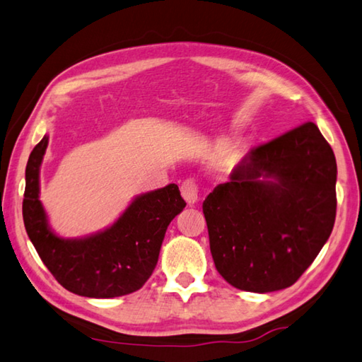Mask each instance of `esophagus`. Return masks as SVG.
<instances>
[{"instance_id":"esophagus-1","label":"esophagus","mask_w":362,"mask_h":362,"mask_svg":"<svg viewBox=\"0 0 362 362\" xmlns=\"http://www.w3.org/2000/svg\"><path fill=\"white\" fill-rule=\"evenodd\" d=\"M180 193L188 205H194L197 199H199V185H197L194 179H187L182 183Z\"/></svg>"}]
</instances>
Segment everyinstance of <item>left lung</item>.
<instances>
[{"instance_id":"8db88e82","label":"left lung","mask_w":362,"mask_h":362,"mask_svg":"<svg viewBox=\"0 0 362 362\" xmlns=\"http://www.w3.org/2000/svg\"><path fill=\"white\" fill-rule=\"evenodd\" d=\"M336 179L334 152L314 122L251 148L202 204L218 273L246 292L295 284L331 235Z\"/></svg>"}]
</instances>
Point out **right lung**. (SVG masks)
Here are the masks:
<instances>
[{
  "label": "right lung",
  "instance_id": "obj_1",
  "mask_svg": "<svg viewBox=\"0 0 362 362\" xmlns=\"http://www.w3.org/2000/svg\"><path fill=\"white\" fill-rule=\"evenodd\" d=\"M48 136L33 148L26 165L23 221L39 257L69 292L88 298H115L136 292L151 278L169 223L185 209L179 187L134 197L117 221L83 238H62L49 229L39 201V169Z\"/></svg>",
  "mask_w": 362,
  "mask_h": 362
}]
</instances>
